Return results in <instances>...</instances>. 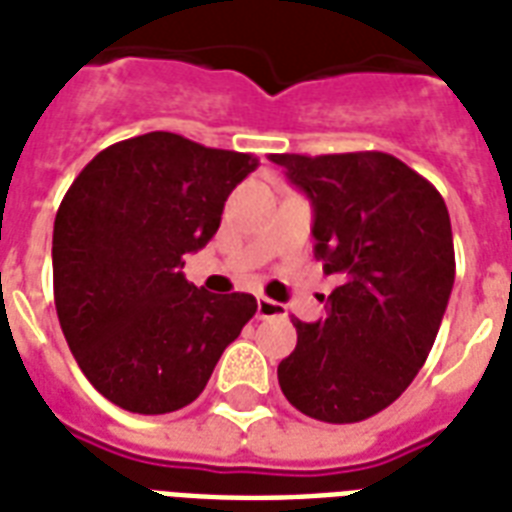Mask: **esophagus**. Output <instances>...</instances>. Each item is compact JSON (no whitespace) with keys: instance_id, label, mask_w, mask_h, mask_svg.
Returning a JSON list of instances; mask_svg holds the SVG:
<instances>
[{"instance_id":"34e87169","label":"esophagus","mask_w":512,"mask_h":512,"mask_svg":"<svg viewBox=\"0 0 512 512\" xmlns=\"http://www.w3.org/2000/svg\"><path fill=\"white\" fill-rule=\"evenodd\" d=\"M257 317H260V319L287 317V311H284L282 303H276V300L260 295V298H257Z\"/></svg>"}]
</instances>
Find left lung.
Listing matches in <instances>:
<instances>
[{
	"label": "left lung",
	"mask_w": 512,
	"mask_h": 512,
	"mask_svg": "<svg viewBox=\"0 0 512 512\" xmlns=\"http://www.w3.org/2000/svg\"><path fill=\"white\" fill-rule=\"evenodd\" d=\"M271 161L311 198L314 255L343 276L325 319H292L298 346L279 362V386L311 419L365 421L416 378L446 314L456 271L446 201L389 152Z\"/></svg>",
	"instance_id": "8db88e82"
}]
</instances>
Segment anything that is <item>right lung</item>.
Returning <instances> with one entry per match:
<instances>
[{"label":"right lung","mask_w":512,"mask_h":512,"mask_svg":"<svg viewBox=\"0 0 512 512\" xmlns=\"http://www.w3.org/2000/svg\"><path fill=\"white\" fill-rule=\"evenodd\" d=\"M255 169L249 152L152 131L109 144L66 190L53 298L74 360L109 403L144 416L185 408L255 317L252 295L217 298L182 273Z\"/></svg>","instance_id":"obj_1"}]
</instances>
